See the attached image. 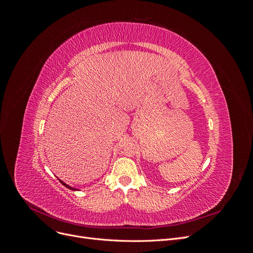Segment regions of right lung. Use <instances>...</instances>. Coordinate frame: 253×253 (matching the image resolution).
<instances>
[{"mask_svg": "<svg viewBox=\"0 0 253 253\" xmlns=\"http://www.w3.org/2000/svg\"><path fill=\"white\" fill-rule=\"evenodd\" d=\"M61 182H62L63 183V185L66 187V188H68V189H71V190H76L75 188H72V187H70V186H68V185H66V183H64L63 181H61Z\"/></svg>", "mask_w": 253, "mask_h": 253, "instance_id": "add662e5", "label": "right lung"}]
</instances>
